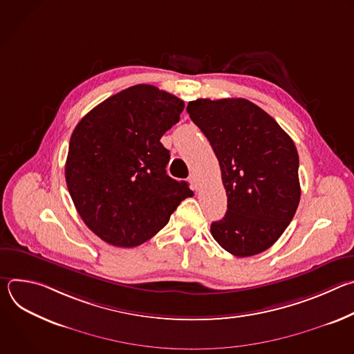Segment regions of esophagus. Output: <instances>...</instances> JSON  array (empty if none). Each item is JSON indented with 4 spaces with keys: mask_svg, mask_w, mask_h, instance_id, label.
Listing matches in <instances>:
<instances>
[{
    "mask_svg": "<svg viewBox=\"0 0 354 354\" xmlns=\"http://www.w3.org/2000/svg\"><path fill=\"white\" fill-rule=\"evenodd\" d=\"M189 182H190V186H192L193 190H198L200 183H198V179H197V176H196L194 174H192V175L189 176Z\"/></svg>",
    "mask_w": 354,
    "mask_h": 354,
    "instance_id": "34e87169",
    "label": "esophagus"
}]
</instances>
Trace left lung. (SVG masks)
I'll return each mask as SVG.
<instances>
[{
    "mask_svg": "<svg viewBox=\"0 0 354 354\" xmlns=\"http://www.w3.org/2000/svg\"><path fill=\"white\" fill-rule=\"evenodd\" d=\"M210 141L227 192L212 235L230 254L254 257L288 227L299 203L298 153L291 137L243 97L196 99L186 108Z\"/></svg>",
    "mask_w": 354,
    "mask_h": 354,
    "instance_id": "left-lung-1",
    "label": "left lung"
}]
</instances>
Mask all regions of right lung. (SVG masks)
<instances>
[{
	"label": "right lung",
	"instance_id": "add662e5",
	"mask_svg": "<svg viewBox=\"0 0 354 354\" xmlns=\"http://www.w3.org/2000/svg\"><path fill=\"white\" fill-rule=\"evenodd\" d=\"M183 100L140 84L95 106L71 134L66 182L86 227L100 239L134 248L153 238L186 197L167 174L161 137L179 122Z\"/></svg>",
	"mask_w": 354,
	"mask_h": 354
}]
</instances>
